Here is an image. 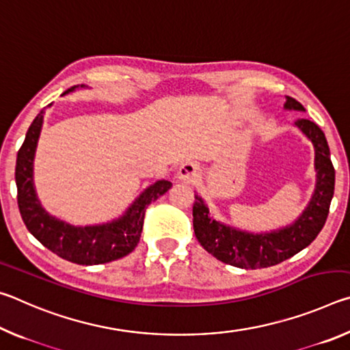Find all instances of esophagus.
Returning <instances> with one entry per match:
<instances>
[{
  "label": "esophagus",
  "mask_w": 350,
  "mask_h": 350,
  "mask_svg": "<svg viewBox=\"0 0 350 350\" xmlns=\"http://www.w3.org/2000/svg\"><path fill=\"white\" fill-rule=\"evenodd\" d=\"M199 176V168L196 163L193 162H185L180 165V168L177 170V179L182 182H194Z\"/></svg>",
  "instance_id": "esophagus-1"
}]
</instances>
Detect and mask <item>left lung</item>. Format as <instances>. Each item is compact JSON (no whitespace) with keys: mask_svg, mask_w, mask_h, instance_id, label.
<instances>
[{"mask_svg":"<svg viewBox=\"0 0 350 350\" xmlns=\"http://www.w3.org/2000/svg\"><path fill=\"white\" fill-rule=\"evenodd\" d=\"M284 109L306 111L303 105L287 96ZM293 125L312 142L315 150L317 182L309 204L292 224L270 232H247L217 221L205 200L194 194V234L200 245L222 262L252 270L271 267L310 245L324 227L335 188V170L327 140L321 128L307 118H298Z\"/></svg>","mask_w":350,"mask_h":350,"instance_id":"obj_1","label":"left lung"}]
</instances>
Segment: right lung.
Here are the masks:
<instances>
[{
    "label": "right lung",
    "mask_w": 350,
    "mask_h": 350,
    "mask_svg": "<svg viewBox=\"0 0 350 350\" xmlns=\"http://www.w3.org/2000/svg\"><path fill=\"white\" fill-rule=\"evenodd\" d=\"M77 88L88 86H72L62 96L75 91ZM43 120L44 109H41L40 114L33 118L32 125L29 126L26 139L16 156L15 182L18 191L16 198L27 230L57 256L80 265L105 264L126 256L139 244L148 205L167 193L173 183L165 179L154 182L135 198L122 216L109 222L83 227V225L62 221L43 208L35 191L33 161Z\"/></svg>",
    "instance_id": "1"
}]
</instances>
